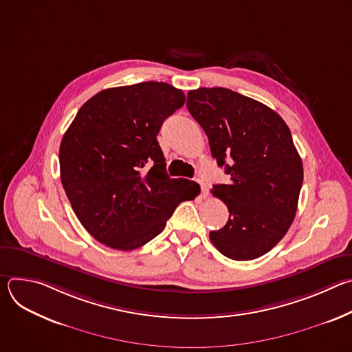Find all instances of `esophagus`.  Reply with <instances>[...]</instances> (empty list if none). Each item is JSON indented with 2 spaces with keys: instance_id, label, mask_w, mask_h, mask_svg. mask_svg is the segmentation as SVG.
Segmentation results:
<instances>
[{
  "instance_id": "34e87169",
  "label": "esophagus",
  "mask_w": 352,
  "mask_h": 352,
  "mask_svg": "<svg viewBox=\"0 0 352 352\" xmlns=\"http://www.w3.org/2000/svg\"><path fill=\"white\" fill-rule=\"evenodd\" d=\"M196 182L200 185V190H202V196L205 197L208 195V185L205 184L204 179H196Z\"/></svg>"
}]
</instances>
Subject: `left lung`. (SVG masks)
Here are the masks:
<instances>
[{
	"instance_id": "left-lung-1",
	"label": "left lung",
	"mask_w": 352,
	"mask_h": 352,
	"mask_svg": "<svg viewBox=\"0 0 352 352\" xmlns=\"http://www.w3.org/2000/svg\"><path fill=\"white\" fill-rule=\"evenodd\" d=\"M186 107L231 177L212 189L230 217L221 230L210 231V241L234 261L267 254L294 221L304 179L289 128L267 106L226 87L189 90Z\"/></svg>"
}]
</instances>
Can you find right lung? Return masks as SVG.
I'll return each mask as SVG.
<instances>
[{"mask_svg":"<svg viewBox=\"0 0 352 352\" xmlns=\"http://www.w3.org/2000/svg\"><path fill=\"white\" fill-rule=\"evenodd\" d=\"M185 103L182 90L142 82L98 91L80 107L60 146L71 206L98 242L132 250L157 236L197 184L170 178L157 133Z\"/></svg>","mask_w":352,"mask_h":352,"instance_id":"obj_1","label":"right lung"}]
</instances>
